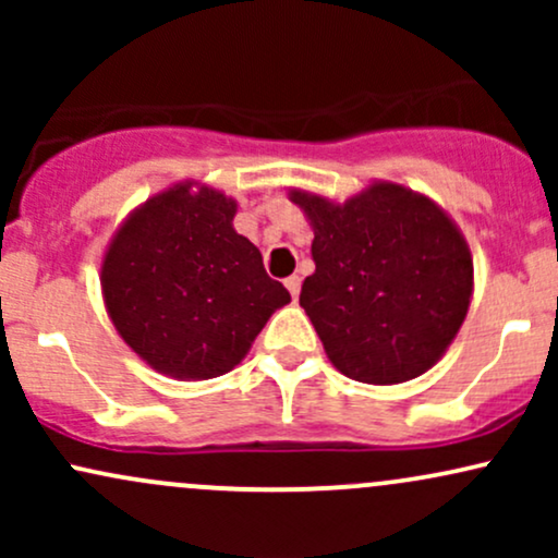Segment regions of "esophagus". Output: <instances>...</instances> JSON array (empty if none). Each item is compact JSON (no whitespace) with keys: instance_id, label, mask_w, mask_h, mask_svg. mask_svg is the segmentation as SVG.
I'll use <instances>...</instances> for the list:
<instances>
[{"instance_id":"obj_1","label":"esophagus","mask_w":558,"mask_h":558,"mask_svg":"<svg viewBox=\"0 0 558 558\" xmlns=\"http://www.w3.org/2000/svg\"><path fill=\"white\" fill-rule=\"evenodd\" d=\"M286 288H288V293H291L293 299H299V291H301V278H299V275H291V278H286Z\"/></svg>"}]
</instances>
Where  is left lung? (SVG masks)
I'll return each instance as SVG.
<instances>
[{"label":"left lung","mask_w":558,"mask_h":558,"mask_svg":"<svg viewBox=\"0 0 558 558\" xmlns=\"http://www.w3.org/2000/svg\"><path fill=\"white\" fill-rule=\"evenodd\" d=\"M315 228L301 286L330 362L351 380L393 386L444 356L472 296L470 248L430 198L375 183L345 204L293 194Z\"/></svg>","instance_id":"left-lung-1"}]
</instances>
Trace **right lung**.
Instances as JSON below:
<instances>
[{
    "label": "right lung",
    "mask_w": 558,
    "mask_h": 558,
    "mask_svg": "<svg viewBox=\"0 0 558 558\" xmlns=\"http://www.w3.org/2000/svg\"><path fill=\"white\" fill-rule=\"evenodd\" d=\"M235 202L175 185L118 230L105 265L107 312L123 341L159 373L226 375L278 306L291 301L233 230Z\"/></svg>",
    "instance_id": "obj_1"
}]
</instances>
